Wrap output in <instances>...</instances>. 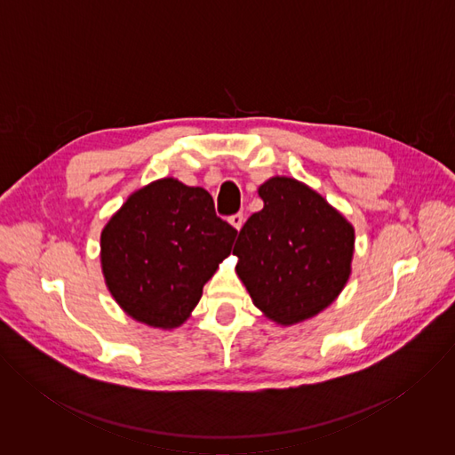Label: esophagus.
Masks as SVG:
<instances>
[{"label":"esophagus","instance_id":"1","mask_svg":"<svg viewBox=\"0 0 455 455\" xmlns=\"http://www.w3.org/2000/svg\"><path fill=\"white\" fill-rule=\"evenodd\" d=\"M228 221H230V225H232L235 230H241V227H243V223H244V214H243V212H235V214H232V216L228 218Z\"/></svg>","mask_w":455,"mask_h":455}]
</instances>
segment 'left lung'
Wrapping results in <instances>:
<instances>
[{
	"label": "left lung",
	"mask_w": 455,
	"mask_h": 455,
	"mask_svg": "<svg viewBox=\"0 0 455 455\" xmlns=\"http://www.w3.org/2000/svg\"><path fill=\"white\" fill-rule=\"evenodd\" d=\"M265 207L239 230L235 272L253 304L277 323L302 322L344 290L353 225L307 185L275 176L259 187Z\"/></svg>",
	"instance_id": "1"
}]
</instances>
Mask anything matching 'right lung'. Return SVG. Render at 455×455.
I'll return each instance as SVG.
<instances>
[{
  "instance_id": "1",
  "label": "right lung",
  "mask_w": 455,
  "mask_h": 455,
  "mask_svg": "<svg viewBox=\"0 0 455 455\" xmlns=\"http://www.w3.org/2000/svg\"><path fill=\"white\" fill-rule=\"evenodd\" d=\"M235 235L205 188L156 180L133 192L100 234L106 286L129 316L178 328L230 255Z\"/></svg>"
}]
</instances>
